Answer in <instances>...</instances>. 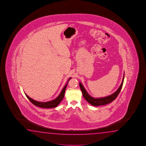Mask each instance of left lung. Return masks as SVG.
<instances>
[{
    "mask_svg": "<svg viewBox=\"0 0 146 146\" xmlns=\"http://www.w3.org/2000/svg\"><path fill=\"white\" fill-rule=\"evenodd\" d=\"M124 75H125V74H124V76H123L121 84L116 92H114L113 94H112L110 96H105V97H103V98H94L92 97L87 92L86 90L84 88V87L83 86V85H82L81 83L80 82V88L82 92V94L84 96V99H85L89 103V104H90L94 106H99L101 105H106V104L111 103V102L113 101L115 99H116V97L119 95V93L121 90V88H122L123 85V82H124Z\"/></svg>",
    "mask_w": 146,
    "mask_h": 146,
    "instance_id": "left-lung-1",
    "label": "left lung"
}]
</instances>
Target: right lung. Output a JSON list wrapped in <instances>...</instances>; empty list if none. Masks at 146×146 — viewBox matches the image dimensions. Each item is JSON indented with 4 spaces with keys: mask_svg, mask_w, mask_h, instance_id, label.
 I'll list each match as a JSON object with an SVG mask.
<instances>
[{
    "mask_svg": "<svg viewBox=\"0 0 146 146\" xmlns=\"http://www.w3.org/2000/svg\"><path fill=\"white\" fill-rule=\"evenodd\" d=\"M71 79H72V78H70L67 81L66 83L65 84L64 87H63V88L62 89V91L60 92L59 95L57 96L56 99H54L53 100H52V101L46 102L37 101H35L34 100L31 98L26 94H25L27 97V99L30 100V102L31 103H32L33 104H34L35 106H36L39 107L41 108H54V107H57L60 104V103L61 102V101L63 99V98L64 96L65 92V89L66 88L67 85L68 84V81Z\"/></svg>",
    "mask_w": 146,
    "mask_h": 146,
    "instance_id": "add662e5",
    "label": "right lung"
}]
</instances>
